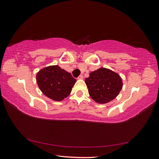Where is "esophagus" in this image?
I'll list each match as a JSON object with an SVG mask.
<instances>
[{"mask_svg": "<svg viewBox=\"0 0 159 159\" xmlns=\"http://www.w3.org/2000/svg\"><path fill=\"white\" fill-rule=\"evenodd\" d=\"M83 79V75H80V76L78 77V79H79V80H81V79Z\"/></svg>", "mask_w": 159, "mask_h": 159, "instance_id": "obj_1", "label": "esophagus"}]
</instances>
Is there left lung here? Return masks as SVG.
<instances>
[{
    "label": "left lung",
    "mask_w": 159,
    "mask_h": 159,
    "mask_svg": "<svg viewBox=\"0 0 159 159\" xmlns=\"http://www.w3.org/2000/svg\"><path fill=\"white\" fill-rule=\"evenodd\" d=\"M85 82L91 98L99 104H105L113 100L123 87L119 75L106 68H99L92 71Z\"/></svg>",
    "instance_id": "8db88e82"
}]
</instances>
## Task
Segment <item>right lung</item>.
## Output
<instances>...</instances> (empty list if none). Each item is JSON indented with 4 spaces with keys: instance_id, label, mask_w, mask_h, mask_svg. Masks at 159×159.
I'll use <instances>...</instances> for the list:
<instances>
[{
    "instance_id": "right-lung-1",
    "label": "right lung",
    "mask_w": 159,
    "mask_h": 159,
    "mask_svg": "<svg viewBox=\"0 0 159 159\" xmlns=\"http://www.w3.org/2000/svg\"><path fill=\"white\" fill-rule=\"evenodd\" d=\"M36 81L45 96L55 101H61L69 95L76 80L69 72L55 65L40 70Z\"/></svg>"
}]
</instances>
